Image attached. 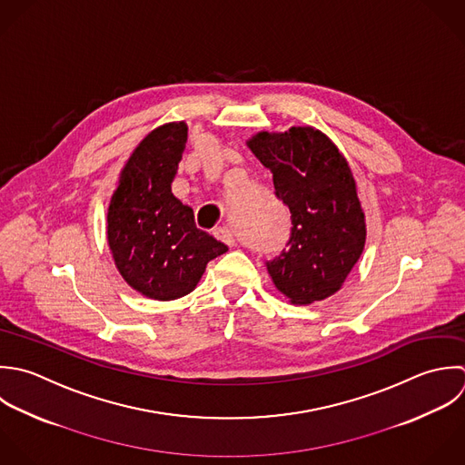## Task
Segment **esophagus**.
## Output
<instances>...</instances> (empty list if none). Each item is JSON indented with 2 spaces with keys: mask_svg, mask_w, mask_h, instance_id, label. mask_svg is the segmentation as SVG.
<instances>
[{
  "mask_svg": "<svg viewBox=\"0 0 465 465\" xmlns=\"http://www.w3.org/2000/svg\"><path fill=\"white\" fill-rule=\"evenodd\" d=\"M213 237L219 239V241H223V242L228 244V246H233V244H235V239H233L232 230H228V228H224V226L215 228V230H213Z\"/></svg>",
  "mask_w": 465,
  "mask_h": 465,
  "instance_id": "obj_1",
  "label": "esophagus"
}]
</instances>
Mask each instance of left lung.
Segmentation results:
<instances>
[{"label": "left lung", "instance_id": "1", "mask_svg": "<svg viewBox=\"0 0 465 465\" xmlns=\"http://www.w3.org/2000/svg\"><path fill=\"white\" fill-rule=\"evenodd\" d=\"M246 144L272 170L275 193L292 212L288 248L266 262L275 288L293 304L335 295L366 244V215L346 157L313 126L259 132Z\"/></svg>", "mask_w": 465, "mask_h": 465}]
</instances>
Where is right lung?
Instances as JSON below:
<instances>
[{
	"instance_id": "1",
	"label": "right lung",
	"mask_w": 465,
	"mask_h": 465,
	"mask_svg": "<svg viewBox=\"0 0 465 465\" xmlns=\"http://www.w3.org/2000/svg\"><path fill=\"white\" fill-rule=\"evenodd\" d=\"M186 135L184 121L153 128L123 166L106 213L117 272L130 288L153 301L188 295L206 264L228 252L195 226L192 208L172 193Z\"/></svg>"
}]
</instances>
